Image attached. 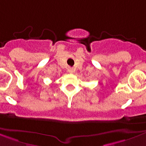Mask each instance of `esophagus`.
I'll list each match as a JSON object with an SVG mask.
<instances>
[{
	"instance_id": "34e87169",
	"label": "esophagus",
	"mask_w": 146,
	"mask_h": 146,
	"mask_svg": "<svg viewBox=\"0 0 146 146\" xmlns=\"http://www.w3.org/2000/svg\"><path fill=\"white\" fill-rule=\"evenodd\" d=\"M68 71L70 73H73L74 72V69L73 68H68Z\"/></svg>"
}]
</instances>
